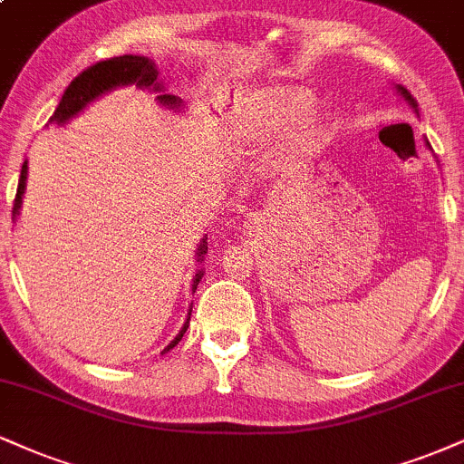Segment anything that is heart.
Here are the masks:
<instances>
[{
    "label": "heart",
    "instance_id": "b5f03b06",
    "mask_svg": "<svg viewBox=\"0 0 464 464\" xmlns=\"http://www.w3.org/2000/svg\"><path fill=\"white\" fill-rule=\"evenodd\" d=\"M315 94L294 83H270L248 92L236 110L242 136L250 142L276 138L272 158L281 169H292L311 158L328 138V122L315 111Z\"/></svg>",
    "mask_w": 464,
    "mask_h": 464
}]
</instances>
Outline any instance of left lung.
Returning <instances> with one entry per match:
<instances>
[{"mask_svg":"<svg viewBox=\"0 0 464 464\" xmlns=\"http://www.w3.org/2000/svg\"><path fill=\"white\" fill-rule=\"evenodd\" d=\"M395 91H398V92L401 94V97H404V102H406V103H409V105H411V108L417 111V102H415V99H412V94H411L409 91H406V88H404V86H400V83H395ZM426 144H428V147H430V142H428V140H426Z\"/></svg>","mask_w":464,"mask_h":464,"instance_id":"obj_1","label":"left lung"}]
</instances>
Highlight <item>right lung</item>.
I'll use <instances>...</instances> for the list:
<instances>
[{"instance_id": "right-lung-1", "label": "right lung", "mask_w": 464, "mask_h": 464, "mask_svg": "<svg viewBox=\"0 0 464 464\" xmlns=\"http://www.w3.org/2000/svg\"><path fill=\"white\" fill-rule=\"evenodd\" d=\"M136 83L138 88L142 91H153V92H161L158 97V102L164 105V108L170 110H179L181 108V99L175 97V94H166V86L164 82L160 80V71L155 66L153 60L144 58V55H119V58H110L103 60V63H97L92 66H88L86 71H82L80 75L75 77L66 88L63 99H60L58 108H55L53 116L49 119V122H55V125H64L71 119H75L80 111L86 108L88 103H92L94 99H99L102 94L114 91V88L121 86H131ZM25 181H27V161H24L21 166V177H19V188H16V197H14V208H13V220H16L21 211V203H24V194H25ZM208 253V237L200 239L198 250H197V261L203 264V256ZM200 278H203V270H198L194 275V283H192V292H197ZM189 315H192V309H189L188 320L183 324V328L179 331V334L172 342L166 345L164 353L166 354L169 350L175 348V345L181 342L183 333L188 331V324H189Z\"/></svg>"}]
</instances>
